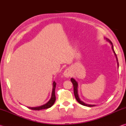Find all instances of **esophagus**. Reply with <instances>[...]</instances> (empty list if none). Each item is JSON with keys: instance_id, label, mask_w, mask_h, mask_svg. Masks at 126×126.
<instances>
[{"instance_id": "1", "label": "esophagus", "mask_w": 126, "mask_h": 126, "mask_svg": "<svg viewBox=\"0 0 126 126\" xmlns=\"http://www.w3.org/2000/svg\"><path fill=\"white\" fill-rule=\"evenodd\" d=\"M63 75L64 77L67 78L70 77V76L71 75V71L69 69H66L63 73Z\"/></svg>"}]
</instances>
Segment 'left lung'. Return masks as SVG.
Instances as JSON below:
<instances>
[{
  "label": "left lung",
  "mask_w": 126,
  "mask_h": 126,
  "mask_svg": "<svg viewBox=\"0 0 126 126\" xmlns=\"http://www.w3.org/2000/svg\"><path fill=\"white\" fill-rule=\"evenodd\" d=\"M107 40L108 41H109V43L111 44V47H112V50H113V51H114V53H115V55L116 56V53H115V51H114V47H113V45H112V42L111 41L109 40V39H107ZM116 59H117V61H118L117 57H116ZM117 64H118V66H119V63H117ZM71 82H72L73 84L74 93V95H75V98H76V100L78 101V103H79L80 104H81V105H84V106H86V107H94V106H95V105H90V104H86V103H85L84 102H83L82 101H81V100L80 99V98H79V95H78V83H77V82H76V81L75 80V79H74L73 78H71Z\"/></svg>",
  "instance_id": "1"
}]
</instances>
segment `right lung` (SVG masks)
<instances>
[{"mask_svg": "<svg viewBox=\"0 0 126 126\" xmlns=\"http://www.w3.org/2000/svg\"><path fill=\"white\" fill-rule=\"evenodd\" d=\"M56 83L55 81H54L53 83V89H52V95L51 98L48 102L46 103L45 104L43 105L40 106V107H28L29 109L33 110H40L42 109H47L51 107L53 105L56 101V95H55V88H56Z\"/></svg>", "mask_w": 126, "mask_h": 126, "instance_id": "1", "label": "right lung"}]
</instances>
